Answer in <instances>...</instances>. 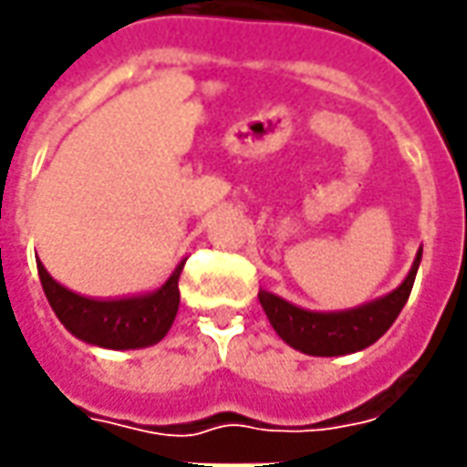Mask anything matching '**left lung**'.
Returning <instances> with one entry per match:
<instances>
[{
  "mask_svg": "<svg viewBox=\"0 0 467 467\" xmlns=\"http://www.w3.org/2000/svg\"><path fill=\"white\" fill-rule=\"evenodd\" d=\"M421 265V249L416 252L414 265L396 290L383 298L362 303L347 311H308L296 303H287L275 293L259 290V303L270 318L272 328L285 344L311 358H339L352 355L375 344L393 321L399 318L406 300L411 296L416 272Z\"/></svg>",
  "mask_w": 467,
  "mask_h": 467,
  "instance_id": "obj_1",
  "label": "left lung"
}]
</instances>
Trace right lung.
Segmentation results:
<instances>
[{
  "label": "right lung",
  "mask_w": 467,
  "mask_h": 467,
  "mask_svg": "<svg viewBox=\"0 0 467 467\" xmlns=\"http://www.w3.org/2000/svg\"><path fill=\"white\" fill-rule=\"evenodd\" d=\"M184 259L159 290L118 300H95L56 283L43 262L37 265L40 285L53 314L77 339L105 349H143L161 342L180 308V275Z\"/></svg>",
  "instance_id": "obj_1"
}]
</instances>
